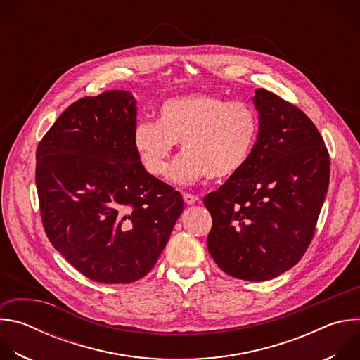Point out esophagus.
<instances>
[{
    "label": "esophagus",
    "instance_id": "esophagus-1",
    "mask_svg": "<svg viewBox=\"0 0 360 360\" xmlns=\"http://www.w3.org/2000/svg\"><path fill=\"white\" fill-rule=\"evenodd\" d=\"M184 200H185L186 205H193L195 202L199 200V198L195 196V195H192V193H184Z\"/></svg>",
    "mask_w": 360,
    "mask_h": 360
}]
</instances>
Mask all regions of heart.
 I'll return each mask as SVG.
<instances>
[{"label": "heart", "instance_id": "1", "mask_svg": "<svg viewBox=\"0 0 360 360\" xmlns=\"http://www.w3.org/2000/svg\"><path fill=\"white\" fill-rule=\"evenodd\" d=\"M258 134V114L250 105L212 92H195L164 101L157 122L138 121L132 142L143 169L157 178L168 172L175 143H181L184 153L171 168V179L189 185L203 176L225 179L238 174Z\"/></svg>", "mask_w": 360, "mask_h": 360}]
</instances>
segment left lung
<instances>
[{
    "label": "left lung",
    "mask_w": 360,
    "mask_h": 360,
    "mask_svg": "<svg viewBox=\"0 0 360 360\" xmlns=\"http://www.w3.org/2000/svg\"><path fill=\"white\" fill-rule=\"evenodd\" d=\"M259 134L245 167L203 199L212 217L208 250L228 275L274 279L309 246L329 186L325 142L303 111L258 88Z\"/></svg>",
    "instance_id": "8db88e82"
}]
</instances>
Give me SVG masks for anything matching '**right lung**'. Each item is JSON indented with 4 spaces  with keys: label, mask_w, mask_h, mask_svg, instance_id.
Wrapping results in <instances>:
<instances>
[{
    "label": "right lung",
    "mask_w": 360,
    "mask_h": 360,
    "mask_svg": "<svg viewBox=\"0 0 360 360\" xmlns=\"http://www.w3.org/2000/svg\"><path fill=\"white\" fill-rule=\"evenodd\" d=\"M136 99L107 91L71 104L37 148L35 184L49 242L84 276L131 283L157 264L184 211L132 142Z\"/></svg>",
    "instance_id": "add662e5"
}]
</instances>
